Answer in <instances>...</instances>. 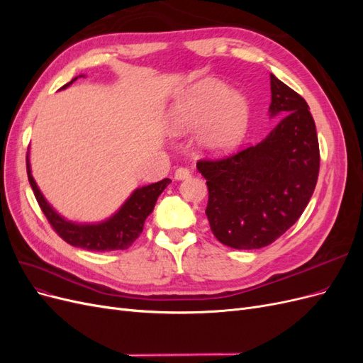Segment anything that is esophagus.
I'll return each instance as SVG.
<instances>
[{
	"label": "esophagus",
	"instance_id": "obj_1",
	"mask_svg": "<svg viewBox=\"0 0 363 363\" xmlns=\"http://www.w3.org/2000/svg\"><path fill=\"white\" fill-rule=\"evenodd\" d=\"M189 177H191V172H189V169H186V168H179L177 171H175V174H174V179L177 180V182L186 180V179H189Z\"/></svg>",
	"mask_w": 363,
	"mask_h": 363
}]
</instances>
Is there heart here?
<instances>
[{
    "instance_id": "1",
    "label": "heart",
    "mask_w": 363,
    "mask_h": 363,
    "mask_svg": "<svg viewBox=\"0 0 363 363\" xmlns=\"http://www.w3.org/2000/svg\"><path fill=\"white\" fill-rule=\"evenodd\" d=\"M248 123L247 98L212 79L179 92L167 112L168 133L184 136L195 131L194 147L206 157L232 152L245 138Z\"/></svg>"
}]
</instances>
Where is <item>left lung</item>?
Instances as JSON below:
<instances>
[{"label": "left lung", "instance_id": "1", "mask_svg": "<svg viewBox=\"0 0 363 363\" xmlns=\"http://www.w3.org/2000/svg\"><path fill=\"white\" fill-rule=\"evenodd\" d=\"M271 133L223 160H201L206 215L219 242L236 250L267 247L301 216L320 172V147L309 106L271 74Z\"/></svg>", "mask_w": 363, "mask_h": 363}]
</instances>
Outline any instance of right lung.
Returning a JSON list of instances; mask_svg holds the SVG:
<instances>
[{
	"instance_id": "obj_1",
	"label": "right lung",
	"mask_w": 363,
	"mask_h": 363,
	"mask_svg": "<svg viewBox=\"0 0 363 363\" xmlns=\"http://www.w3.org/2000/svg\"><path fill=\"white\" fill-rule=\"evenodd\" d=\"M84 77V74L74 77L65 84L62 89H67L77 79ZM27 174L28 182L42 212L48 218L50 224L72 247H79L89 251H115L127 250L140 236L144 230V223L148 215L155 211L159 195L171 183L169 179H164L157 183L140 186L128 195V199L119 206L118 211L103 221L96 223H79L60 215L54 208L45 195L42 194L36 180L33 179L30 151L27 155Z\"/></svg>"
}]
</instances>
